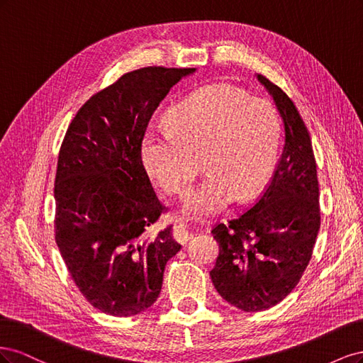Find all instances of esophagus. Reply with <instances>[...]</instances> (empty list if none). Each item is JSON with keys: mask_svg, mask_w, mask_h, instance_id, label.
<instances>
[{"mask_svg": "<svg viewBox=\"0 0 363 363\" xmlns=\"http://www.w3.org/2000/svg\"><path fill=\"white\" fill-rule=\"evenodd\" d=\"M172 235H174V239L177 240V242H180V244H184L186 240H188V239L192 236V233L189 232L188 227H186L183 223L174 224Z\"/></svg>", "mask_w": 363, "mask_h": 363, "instance_id": "obj_1", "label": "esophagus"}]
</instances>
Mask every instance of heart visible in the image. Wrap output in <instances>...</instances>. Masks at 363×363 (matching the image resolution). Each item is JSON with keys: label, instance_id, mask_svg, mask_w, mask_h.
I'll return each instance as SVG.
<instances>
[{"label": "heart", "instance_id": "b5f03b06", "mask_svg": "<svg viewBox=\"0 0 363 363\" xmlns=\"http://www.w3.org/2000/svg\"><path fill=\"white\" fill-rule=\"evenodd\" d=\"M280 125L271 103L230 84H211L175 106L168 127L150 125L140 159L150 179L169 195H182L200 160L207 172L184 196L182 213L207 218L240 195L257 196L276 168Z\"/></svg>", "mask_w": 363, "mask_h": 363}]
</instances>
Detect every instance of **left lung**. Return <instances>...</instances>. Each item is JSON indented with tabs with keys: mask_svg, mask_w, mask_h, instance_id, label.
I'll use <instances>...</instances> for the list:
<instances>
[{
	"mask_svg": "<svg viewBox=\"0 0 363 363\" xmlns=\"http://www.w3.org/2000/svg\"><path fill=\"white\" fill-rule=\"evenodd\" d=\"M257 80L283 121L284 147L259 201L212 235L219 255L211 271L225 301L244 312L279 304L298 284L320 232V188L312 140L291 98L267 77Z\"/></svg>",
	"mask_w": 363,
	"mask_h": 363,
	"instance_id": "obj_1",
	"label": "left lung"
}]
</instances>
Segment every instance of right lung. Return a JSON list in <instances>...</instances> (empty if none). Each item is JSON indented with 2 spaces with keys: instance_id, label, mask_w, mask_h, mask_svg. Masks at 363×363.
<instances>
[{
  "instance_id": "right-lung-1",
  "label": "right lung",
  "mask_w": 363,
  "mask_h": 363,
  "mask_svg": "<svg viewBox=\"0 0 363 363\" xmlns=\"http://www.w3.org/2000/svg\"><path fill=\"white\" fill-rule=\"evenodd\" d=\"M195 68L124 74L87 100L62 142L54 199L56 242L74 283L95 309L133 316L157 300L167 262L182 245L171 225L145 239L167 211L156 196L140 140L171 87Z\"/></svg>"
}]
</instances>
